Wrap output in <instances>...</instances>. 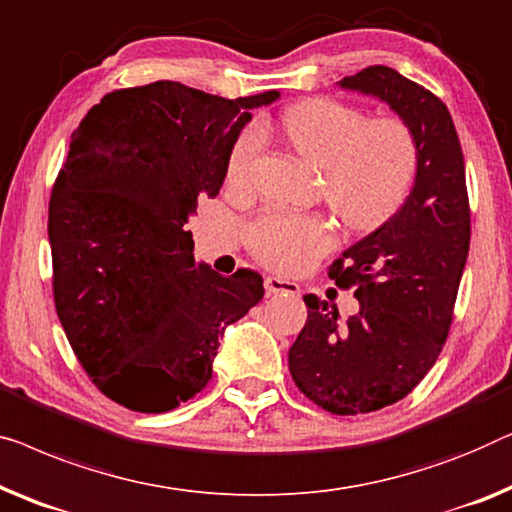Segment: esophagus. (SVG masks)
I'll list each match as a JSON object with an SVG mask.
<instances>
[{
    "label": "esophagus",
    "instance_id": "1",
    "mask_svg": "<svg viewBox=\"0 0 512 512\" xmlns=\"http://www.w3.org/2000/svg\"><path fill=\"white\" fill-rule=\"evenodd\" d=\"M265 291L268 295H300V286L281 277H265Z\"/></svg>",
    "mask_w": 512,
    "mask_h": 512
}]
</instances>
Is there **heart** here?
<instances>
[{"instance_id": "b5f03b06", "label": "heart", "mask_w": 512, "mask_h": 512, "mask_svg": "<svg viewBox=\"0 0 512 512\" xmlns=\"http://www.w3.org/2000/svg\"><path fill=\"white\" fill-rule=\"evenodd\" d=\"M284 136L311 166L323 170V196L348 226L367 231L383 224L409 194L416 177L418 150L404 122L369 120L362 110L332 99H309L281 120ZM261 129H244L233 143L226 177L249 180L261 150ZM335 242L330 221L321 214L268 212L251 226L249 244L265 265L298 272Z\"/></svg>"}]
</instances>
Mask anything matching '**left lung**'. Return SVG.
Here are the masks:
<instances>
[{
	"instance_id": "left-lung-1",
	"label": "left lung",
	"mask_w": 512,
	"mask_h": 512,
	"mask_svg": "<svg viewBox=\"0 0 512 512\" xmlns=\"http://www.w3.org/2000/svg\"><path fill=\"white\" fill-rule=\"evenodd\" d=\"M337 87L385 103L418 150L406 201L330 268L339 286H358V314L342 323L328 300L305 295L307 323L288 351L293 381L311 402L355 416L399 402L439 358L469 256L471 217L462 147L441 99L381 64Z\"/></svg>"
}]
</instances>
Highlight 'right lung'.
<instances>
[{"label":"right lung","instance_id":"obj_1","mask_svg":"<svg viewBox=\"0 0 512 512\" xmlns=\"http://www.w3.org/2000/svg\"><path fill=\"white\" fill-rule=\"evenodd\" d=\"M277 90L224 99L173 80L110 92L73 131L48 238L59 323L103 395L164 413L212 379L226 328L263 298V277L194 261L187 231L224 184L251 110Z\"/></svg>","mask_w":512,"mask_h":512}]
</instances>
